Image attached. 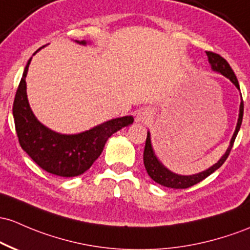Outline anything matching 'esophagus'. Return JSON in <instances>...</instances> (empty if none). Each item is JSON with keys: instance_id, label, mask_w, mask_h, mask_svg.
I'll list each match as a JSON object with an SVG mask.
<instances>
[{"instance_id": "1", "label": "esophagus", "mask_w": 250, "mask_h": 250, "mask_svg": "<svg viewBox=\"0 0 250 250\" xmlns=\"http://www.w3.org/2000/svg\"><path fill=\"white\" fill-rule=\"evenodd\" d=\"M149 119H150V115L147 110H140L138 114H136V122L146 123Z\"/></svg>"}]
</instances>
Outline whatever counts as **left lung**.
Listing matches in <instances>:
<instances>
[{
    "instance_id": "obj_1",
    "label": "left lung",
    "mask_w": 250,
    "mask_h": 250,
    "mask_svg": "<svg viewBox=\"0 0 250 250\" xmlns=\"http://www.w3.org/2000/svg\"><path fill=\"white\" fill-rule=\"evenodd\" d=\"M208 60H209V64L211 66V70L213 72L221 73L222 76L227 77L235 86L240 90V84L235 76L234 71L230 67V65L228 64V62L224 58H222L219 54L212 53V52H207ZM242 117H243V101L242 96H241V103H240V109H238V119L236 123V128H235L234 134H232L231 140L229 142V147L227 148L226 153L219 158V160L216 164H213L212 166H210L209 168H207L205 171L199 172V173L194 174H178L172 172L171 169H168L167 167L159 160V158L156 156L154 148L152 145V138H150V131H147V139H146V146H145V152H144V164L146 167V171L148 175L154 180L155 183L160 184V185L166 186V188H188L190 186L196 185L199 182H202L203 179H205L207 177H209L211 173L218 169L219 167L224 164V161L227 160L228 155H229L230 150H231L232 145H234L235 139H236L238 130H240L241 125H242Z\"/></svg>"
}]
</instances>
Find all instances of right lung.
<instances>
[{
    "instance_id": "right-lung-1",
    "label": "right lung",
    "mask_w": 250,
    "mask_h": 250,
    "mask_svg": "<svg viewBox=\"0 0 250 250\" xmlns=\"http://www.w3.org/2000/svg\"><path fill=\"white\" fill-rule=\"evenodd\" d=\"M76 42L83 46L91 43L85 40H76ZM43 47L35 51L33 56ZM32 58L24 67L13 105L19 142L24 152L48 173L65 178L83 174L103 152L106 140L123 127L130 125L134 117H116L77 134H62L49 129L37 119L27 97L26 77Z\"/></svg>"
}]
</instances>
